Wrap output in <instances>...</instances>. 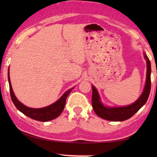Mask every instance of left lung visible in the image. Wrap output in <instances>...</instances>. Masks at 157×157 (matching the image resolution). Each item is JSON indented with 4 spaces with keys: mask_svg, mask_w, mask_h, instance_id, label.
Instances as JSON below:
<instances>
[{
    "mask_svg": "<svg viewBox=\"0 0 157 157\" xmlns=\"http://www.w3.org/2000/svg\"><path fill=\"white\" fill-rule=\"evenodd\" d=\"M143 57L147 63L146 81L143 91L140 97L132 104L123 107H109L105 106L101 101V98L96 88L92 85V106L95 113L100 118L110 121H123L134 116L148 99L151 89V63L145 52Z\"/></svg>",
    "mask_w": 157,
    "mask_h": 157,
    "instance_id": "1",
    "label": "left lung"
}]
</instances>
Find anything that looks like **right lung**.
I'll return each instance as SVG.
<instances>
[{"mask_svg":"<svg viewBox=\"0 0 157 157\" xmlns=\"http://www.w3.org/2000/svg\"><path fill=\"white\" fill-rule=\"evenodd\" d=\"M8 82L10 85V95H11V98L13 103H14L15 107L17 108L18 111L22 112L25 116H28L29 118L34 120L39 121L41 122H46L53 120V119L57 118L63 110L66 104V99L68 97V94H70L71 91H72L73 88L68 90L67 91L63 94L59 100H57L56 102L53 103V104L50 105L48 107H43V108H39V109H34V108H30L28 107L21 103L19 100H18L16 95H14V93L13 91L11 82H10V68L8 69Z\"/></svg>","mask_w":157,"mask_h":157,"instance_id":"add662e5","label":"right lung"}]
</instances>
